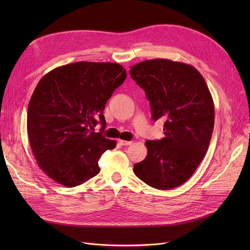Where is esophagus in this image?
Here are the masks:
<instances>
[{
	"label": "esophagus",
	"mask_w": 250,
	"mask_h": 250,
	"mask_svg": "<svg viewBox=\"0 0 250 250\" xmlns=\"http://www.w3.org/2000/svg\"><path fill=\"white\" fill-rule=\"evenodd\" d=\"M118 142H120V144H121L122 146H128V145H130V144L133 143L132 141H125V140H120Z\"/></svg>",
	"instance_id": "esophagus-1"
}]
</instances>
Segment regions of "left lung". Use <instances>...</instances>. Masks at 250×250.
Instances as JSON below:
<instances>
[{
	"instance_id": "left-lung-1",
	"label": "left lung",
	"mask_w": 250,
	"mask_h": 250,
	"mask_svg": "<svg viewBox=\"0 0 250 250\" xmlns=\"http://www.w3.org/2000/svg\"><path fill=\"white\" fill-rule=\"evenodd\" d=\"M129 74L145 91L153 120H165L164 138L145 143L147 157L134 172L154 188L172 189L194 173L208 151L215 123L212 95L201 73L185 62L148 60L132 65Z\"/></svg>"
}]
</instances>
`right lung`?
<instances>
[{"mask_svg":"<svg viewBox=\"0 0 250 250\" xmlns=\"http://www.w3.org/2000/svg\"><path fill=\"white\" fill-rule=\"evenodd\" d=\"M126 78L116 62H78L38 82L28 104L27 133L38 166L62 186H80L100 171L101 155L116 142L94 133L106 125L105 104Z\"/></svg>","mask_w":250,"mask_h":250,"instance_id":"obj_1","label":"right lung"}]
</instances>
